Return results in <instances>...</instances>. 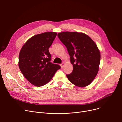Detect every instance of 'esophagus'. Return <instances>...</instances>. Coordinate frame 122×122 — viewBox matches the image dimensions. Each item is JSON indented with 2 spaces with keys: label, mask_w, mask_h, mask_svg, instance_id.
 Segmentation results:
<instances>
[{
  "label": "esophagus",
  "mask_w": 122,
  "mask_h": 122,
  "mask_svg": "<svg viewBox=\"0 0 122 122\" xmlns=\"http://www.w3.org/2000/svg\"><path fill=\"white\" fill-rule=\"evenodd\" d=\"M60 65L61 68H63L64 67V65H65V63H61V64Z\"/></svg>",
  "instance_id": "esophagus-1"
}]
</instances>
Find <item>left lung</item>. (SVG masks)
I'll return each instance as SVG.
<instances>
[{
  "mask_svg": "<svg viewBox=\"0 0 122 122\" xmlns=\"http://www.w3.org/2000/svg\"><path fill=\"white\" fill-rule=\"evenodd\" d=\"M66 46L73 65L72 72L66 74L69 80L76 86L90 84L99 69L101 55L96 44L88 35L76 32H63L57 35Z\"/></svg>",
  "mask_w": 122,
  "mask_h": 122,
  "instance_id": "obj_1",
  "label": "left lung"
}]
</instances>
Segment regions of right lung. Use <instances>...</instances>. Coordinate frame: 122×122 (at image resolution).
<instances>
[{
  "instance_id": "obj_1",
  "label": "right lung",
  "mask_w": 122,
  "mask_h": 122,
  "mask_svg": "<svg viewBox=\"0 0 122 122\" xmlns=\"http://www.w3.org/2000/svg\"><path fill=\"white\" fill-rule=\"evenodd\" d=\"M57 33L48 32L36 35L23 45L19 57V67L28 81L36 86L48 82L61 67L52 63L48 48Z\"/></svg>"
}]
</instances>
